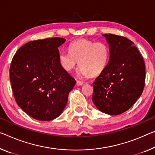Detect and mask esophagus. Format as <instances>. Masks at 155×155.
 Wrapping results in <instances>:
<instances>
[{"mask_svg":"<svg viewBox=\"0 0 155 155\" xmlns=\"http://www.w3.org/2000/svg\"><path fill=\"white\" fill-rule=\"evenodd\" d=\"M83 82H82V81H80V80H78L77 82H76V84H77L78 86H81V85H83Z\"/></svg>","mask_w":155,"mask_h":155,"instance_id":"esophagus-1","label":"esophagus"}]
</instances>
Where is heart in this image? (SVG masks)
Returning a JSON list of instances; mask_svg holds the SVG:
<instances>
[{"label":"heart","mask_w":155,"mask_h":155,"mask_svg":"<svg viewBox=\"0 0 155 155\" xmlns=\"http://www.w3.org/2000/svg\"><path fill=\"white\" fill-rule=\"evenodd\" d=\"M110 51L103 42L79 39L69 45V51L61 50L58 54L60 66L70 72L79 64L82 76H96L103 72L108 65Z\"/></svg>","instance_id":"b5f03b06"}]
</instances>
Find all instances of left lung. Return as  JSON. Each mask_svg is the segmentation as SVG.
I'll return each mask as SVG.
<instances>
[{"label":"left lung","instance_id":"obj_1","mask_svg":"<svg viewBox=\"0 0 155 155\" xmlns=\"http://www.w3.org/2000/svg\"><path fill=\"white\" fill-rule=\"evenodd\" d=\"M109 44L108 65L93 83L92 101L109 115L128 110L141 96L145 86L144 60L134 43L126 37L103 35Z\"/></svg>","mask_w":155,"mask_h":155}]
</instances>
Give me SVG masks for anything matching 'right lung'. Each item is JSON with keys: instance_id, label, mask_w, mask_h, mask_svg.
<instances>
[{"instance_id": "obj_1", "label": "right lung", "mask_w": 155, "mask_h": 155, "mask_svg": "<svg viewBox=\"0 0 155 155\" xmlns=\"http://www.w3.org/2000/svg\"><path fill=\"white\" fill-rule=\"evenodd\" d=\"M60 37L31 41L13 57L9 78L18 105L33 118L41 121L58 118L65 108L76 81L59 64Z\"/></svg>"}]
</instances>
